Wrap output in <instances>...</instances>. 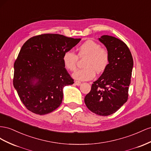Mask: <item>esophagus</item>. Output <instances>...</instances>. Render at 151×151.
Instances as JSON below:
<instances>
[{
  "label": "esophagus",
  "mask_w": 151,
  "mask_h": 151,
  "mask_svg": "<svg viewBox=\"0 0 151 151\" xmlns=\"http://www.w3.org/2000/svg\"><path fill=\"white\" fill-rule=\"evenodd\" d=\"M81 82L80 81H76L75 82V84L76 85H77V86H79V85H81Z\"/></svg>",
  "instance_id": "34e87169"
}]
</instances>
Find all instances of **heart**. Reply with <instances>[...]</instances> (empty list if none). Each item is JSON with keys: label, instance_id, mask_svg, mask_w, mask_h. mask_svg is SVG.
<instances>
[{"label": "heart", "instance_id": "b5f03b06", "mask_svg": "<svg viewBox=\"0 0 151 151\" xmlns=\"http://www.w3.org/2000/svg\"><path fill=\"white\" fill-rule=\"evenodd\" d=\"M78 55L80 58H86L84 68L77 70L73 77L76 80L85 81L91 80L97 74H102L110 63V54L107 49L101 47L99 43L92 40H87L77 49ZM78 58L71 50L64 52L63 55L64 66L68 70L73 71L76 70Z\"/></svg>", "mask_w": 151, "mask_h": 151}]
</instances>
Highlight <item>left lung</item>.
<instances>
[{"label":"left lung","instance_id":"left-lung-1","mask_svg":"<svg viewBox=\"0 0 151 151\" xmlns=\"http://www.w3.org/2000/svg\"><path fill=\"white\" fill-rule=\"evenodd\" d=\"M99 40L109 51L110 63L93 83L84 101L92 113L109 116L128 100L133 61L130 49L123 41L109 35H103Z\"/></svg>","mask_w":151,"mask_h":151}]
</instances>
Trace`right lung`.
<instances>
[{"label": "right lung", "mask_w": 151, "mask_h": 151, "mask_svg": "<svg viewBox=\"0 0 151 151\" xmlns=\"http://www.w3.org/2000/svg\"><path fill=\"white\" fill-rule=\"evenodd\" d=\"M80 40L45 33L23 44L14 64L13 85L28 110L44 115L61 105L63 87L74 83L64 68L63 55Z\"/></svg>", "instance_id": "1"}]
</instances>
